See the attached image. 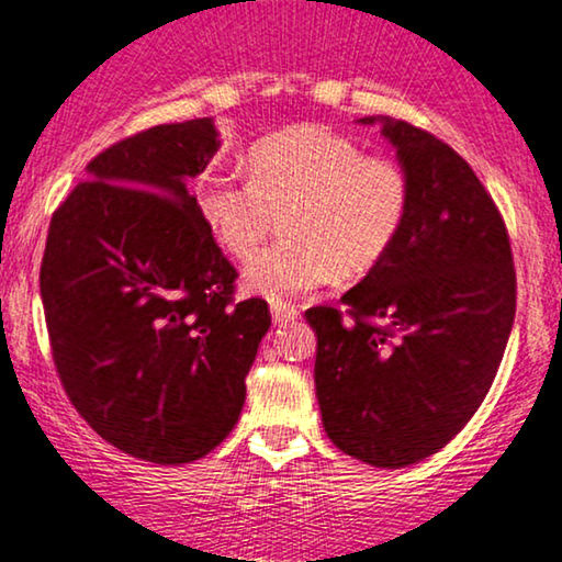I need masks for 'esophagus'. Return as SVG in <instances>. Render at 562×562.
I'll return each instance as SVG.
<instances>
[{
	"instance_id": "1",
	"label": "esophagus",
	"mask_w": 562,
	"mask_h": 562,
	"mask_svg": "<svg viewBox=\"0 0 562 562\" xmlns=\"http://www.w3.org/2000/svg\"><path fill=\"white\" fill-rule=\"evenodd\" d=\"M269 311H272L274 326L293 324V321H297V316H301V311H297L295 305H288V303H272L269 305Z\"/></svg>"
}]
</instances>
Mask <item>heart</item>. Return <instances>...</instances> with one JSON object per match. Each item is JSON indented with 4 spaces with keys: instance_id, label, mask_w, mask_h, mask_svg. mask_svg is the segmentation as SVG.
<instances>
[{
    "instance_id": "1",
    "label": "heart",
    "mask_w": 562,
    "mask_h": 562,
    "mask_svg": "<svg viewBox=\"0 0 562 562\" xmlns=\"http://www.w3.org/2000/svg\"><path fill=\"white\" fill-rule=\"evenodd\" d=\"M244 169L246 182L215 169L200 175L194 203L215 241L241 261L280 218L282 241L244 269V288L269 301L313 293L334 277H364L406 226V169L331 128L297 125L259 140Z\"/></svg>"
}]
</instances>
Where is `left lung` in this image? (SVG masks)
<instances>
[{
    "instance_id": "8db88e82",
    "label": "left lung",
    "mask_w": 562,
    "mask_h": 562,
    "mask_svg": "<svg viewBox=\"0 0 562 562\" xmlns=\"http://www.w3.org/2000/svg\"><path fill=\"white\" fill-rule=\"evenodd\" d=\"M383 125L411 179L398 241L359 285L305 311L318 336L316 398L328 439L375 468L439 452L481 406L516 311L512 244L462 156L416 125Z\"/></svg>"
}]
</instances>
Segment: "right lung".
Segmentation results:
<instances>
[{
	"instance_id": "1",
	"label": "right lung",
	"mask_w": 562,
	"mask_h": 562,
	"mask_svg": "<svg viewBox=\"0 0 562 562\" xmlns=\"http://www.w3.org/2000/svg\"><path fill=\"white\" fill-rule=\"evenodd\" d=\"M221 148L211 117L156 125L87 164L50 218L41 265L56 372L79 416L133 458L182 465L238 422L267 303L187 192Z\"/></svg>"
}]
</instances>
